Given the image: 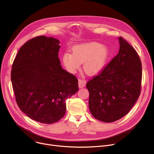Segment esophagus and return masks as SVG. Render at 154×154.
Masks as SVG:
<instances>
[{
	"label": "esophagus",
	"instance_id": "obj_1",
	"mask_svg": "<svg viewBox=\"0 0 154 154\" xmlns=\"http://www.w3.org/2000/svg\"><path fill=\"white\" fill-rule=\"evenodd\" d=\"M86 81L85 80H82L81 79H78V86L79 88H82L86 86Z\"/></svg>",
	"mask_w": 154,
	"mask_h": 154
}]
</instances>
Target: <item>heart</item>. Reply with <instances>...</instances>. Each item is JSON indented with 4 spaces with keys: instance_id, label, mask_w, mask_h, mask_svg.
<instances>
[{
    "instance_id": "1",
    "label": "heart",
    "mask_w": 154,
    "mask_h": 154,
    "mask_svg": "<svg viewBox=\"0 0 154 154\" xmlns=\"http://www.w3.org/2000/svg\"><path fill=\"white\" fill-rule=\"evenodd\" d=\"M72 52H65L62 55V63L66 69L74 73L84 63L83 69L90 76L100 73L110 56L109 47L97 42L76 45L73 47Z\"/></svg>"
}]
</instances>
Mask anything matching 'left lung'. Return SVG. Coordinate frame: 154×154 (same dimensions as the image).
<instances>
[{
  "instance_id": "left-lung-1",
  "label": "left lung",
  "mask_w": 154,
  "mask_h": 154,
  "mask_svg": "<svg viewBox=\"0 0 154 154\" xmlns=\"http://www.w3.org/2000/svg\"><path fill=\"white\" fill-rule=\"evenodd\" d=\"M118 54L86 85L89 108L97 120L111 123L125 116L140 92L142 64L133 47L122 37Z\"/></svg>"
}]
</instances>
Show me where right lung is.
<instances>
[{
	"label": "right lung",
	"instance_id": "1",
	"mask_svg": "<svg viewBox=\"0 0 154 154\" xmlns=\"http://www.w3.org/2000/svg\"><path fill=\"white\" fill-rule=\"evenodd\" d=\"M60 43L44 36L28 41L20 49L11 72L19 108L41 123L60 120L66 112L65 100L78 91V80L60 65Z\"/></svg>",
	"mask_w": 154,
	"mask_h": 154
}]
</instances>
